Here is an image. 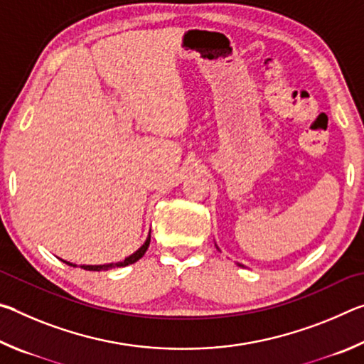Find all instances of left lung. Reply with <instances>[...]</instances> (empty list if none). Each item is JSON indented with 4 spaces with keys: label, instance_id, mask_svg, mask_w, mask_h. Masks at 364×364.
I'll return each mask as SVG.
<instances>
[{
    "label": "left lung",
    "instance_id": "8db88e82",
    "mask_svg": "<svg viewBox=\"0 0 364 364\" xmlns=\"http://www.w3.org/2000/svg\"><path fill=\"white\" fill-rule=\"evenodd\" d=\"M239 267H242V264H239Z\"/></svg>",
    "mask_w": 364,
    "mask_h": 364
}]
</instances>
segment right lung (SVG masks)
Masks as SVG:
<instances>
[{"mask_svg": "<svg viewBox=\"0 0 364 364\" xmlns=\"http://www.w3.org/2000/svg\"><path fill=\"white\" fill-rule=\"evenodd\" d=\"M149 242H151V232H149V236H147V239H146V242L141 245V247L134 252V254H132L130 257H127L125 260H122V262H117V263H107V264H82V267L80 268H83V269H86V271H106V269H112V268H120V267H128V264H132V263H134V262H138L141 257H143L144 254H146V250H147V247H149ZM64 263H67V264H70V267H77L75 263H70V262H65V260H63Z\"/></svg>", "mask_w": 364, "mask_h": 364, "instance_id": "1", "label": "right lung"}]
</instances>
